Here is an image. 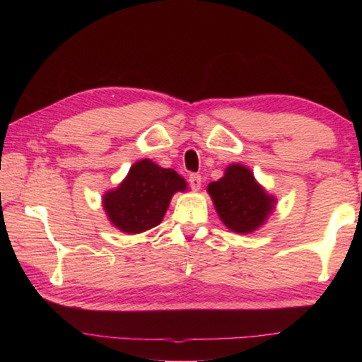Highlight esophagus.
<instances>
[{
  "mask_svg": "<svg viewBox=\"0 0 362 362\" xmlns=\"http://www.w3.org/2000/svg\"><path fill=\"white\" fill-rule=\"evenodd\" d=\"M188 182H189V187H192L194 192H198V189L201 188V175L199 174H192V175H189Z\"/></svg>",
  "mask_w": 362,
  "mask_h": 362,
  "instance_id": "1",
  "label": "esophagus"
}]
</instances>
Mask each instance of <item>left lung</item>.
<instances>
[{
  "mask_svg": "<svg viewBox=\"0 0 362 362\" xmlns=\"http://www.w3.org/2000/svg\"><path fill=\"white\" fill-rule=\"evenodd\" d=\"M207 193L226 228L249 235L265 225L276 207V198L269 194L254 173L243 164H230L222 179L211 182Z\"/></svg>",
  "mask_w": 362,
  "mask_h": 362,
  "instance_id": "left-lung-1",
  "label": "left lung"
}]
</instances>
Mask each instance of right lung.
<instances>
[{
  "label": "right lung",
  "mask_w": 362,
  "mask_h": 362,
  "mask_svg": "<svg viewBox=\"0 0 362 362\" xmlns=\"http://www.w3.org/2000/svg\"><path fill=\"white\" fill-rule=\"evenodd\" d=\"M187 188L185 179L174 169L145 158L132 164L118 187L102 196V206L115 228L139 235L161 223L173 196Z\"/></svg>",
  "instance_id": "1"
}]
</instances>
